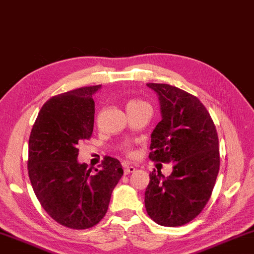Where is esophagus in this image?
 I'll use <instances>...</instances> for the list:
<instances>
[{"label":"esophagus","mask_w":254,"mask_h":254,"mask_svg":"<svg viewBox=\"0 0 254 254\" xmlns=\"http://www.w3.org/2000/svg\"><path fill=\"white\" fill-rule=\"evenodd\" d=\"M135 171V168L133 166H126L124 167V175H128V174H132Z\"/></svg>","instance_id":"esophagus-1"}]
</instances>
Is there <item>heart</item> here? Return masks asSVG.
Instances as JSON below:
<instances>
[{
	"mask_svg": "<svg viewBox=\"0 0 254 254\" xmlns=\"http://www.w3.org/2000/svg\"><path fill=\"white\" fill-rule=\"evenodd\" d=\"M139 104H144V102H142V101H131L127 104V107L132 106V105H139ZM124 150H126V151H127V152H130V149H128V147H124Z\"/></svg>",
	"mask_w": 254,
	"mask_h": 254,
	"instance_id": "obj_1",
	"label": "heart"
}]
</instances>
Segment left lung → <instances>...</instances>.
<instances>
[{
  "instance_id": "left-lung-1",
  "label": "left lung",
  "mask_w": 254,
  "mask_h": 254,
  "mask_svg": "<svg viewBox=\"0 0 254 254\" xmlns=\"http://www.w3.org/2000/svg\"><path fill=\"white\" fill-rule=\"evenodd\" d=\"M157 93L162 120L151 134L152 161L175 162L173 173H150L147 213L162 226H182L199 215L220 170L216 127L196 96L168 84H147Z\"/></svg>"
}]
</instances>
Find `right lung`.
<instances>
[{
	"instance_id": "obj_1",
	"label": "right lung",
	"mask_w": 254,
	"mask_h": 254,
	"mask_svg": "<svg viewBox=\"0 0 254 254\" xmlns=\"http://www.w3.org/2000/svg\"><path fill=\"white\" fill-rule=\"evenodd\" d=\"M101 85L80 87L47 101L29 137L28 173L34 194L50 217L74 230L100 223L123 175L118 159L105 157L102 169L77 161L78 142L94 127L93 95Z\"/></svg>"
}]
</instances>
